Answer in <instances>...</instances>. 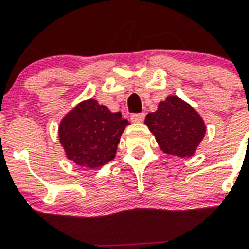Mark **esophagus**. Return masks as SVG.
I'll return each instance as SVG.
<instances>
[{
  "instance_id": "1",
  "label": "esophagus",
  "mask_w": 249,
  "mask_h": 249,
  "mask_svg": "<svg viewBox=\"0 0 249 249\" xmlns=\"http://www.w3.org/2000/svg\"><path fill=\"white\" fill-rule=\"evenodd\" d=\"M143 120H144V113H135L131 116V121L135 123L143 122Z\"/></svg>"
}]
</instances>
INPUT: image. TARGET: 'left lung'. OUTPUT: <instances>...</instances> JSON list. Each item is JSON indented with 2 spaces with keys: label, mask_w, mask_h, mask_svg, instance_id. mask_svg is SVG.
I'll return each instance as SVG.
<instances>
[{
  "label": "left lung",
  "mask_w": 249,
  "mask_h": 249,
  "mask_svg": "<svg viewBox=\"0 0 249 249\" xmlns=\"http://www.w3.org/2000/svg\"><path fill=\"white\" fill-rule=\"evenodd\" d=\"M144 123L164 153L182 158L195 155L207 131L198 112L177 96L160 101L157 111L147 114Z\"/></svg>",
  "instance_id": "1"
}]
</instances>
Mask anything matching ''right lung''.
<instances>
[{"label":"right lung","mask_w":249,"mask_h":249,"mask_svg":"<svg viewBox=\"0 0 249 249\" xmlns=\"http://www.w3.org/2000/svg\"><path fill=\"white\" fill-rule=\"evenodd\" d=\"M128 124L121 112L113 113L97 100L89 98L74 106L61 120L59 143L66 157L77 166L100 168L114 158Z\"/></svg>","instance_id":"1"}]
</instances>
